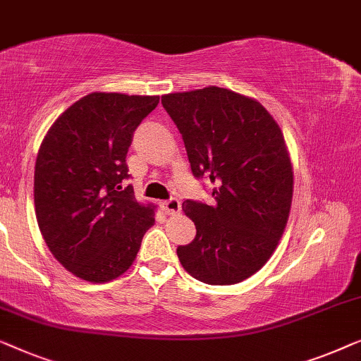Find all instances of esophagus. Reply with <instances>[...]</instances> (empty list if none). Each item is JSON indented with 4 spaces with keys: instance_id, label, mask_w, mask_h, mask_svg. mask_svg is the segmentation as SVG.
Returning a JSON list of instances; mask_svg holds the SVG:
<instances>
[{
    "instance_id": "1",
    "label": "esophagus",
    "mask_w": 361,
    "mask_h": 361,
    "mask_svg": "<svg viewBox=\"0 0 361 361\" xmlns=\"http://www.w3.org/2000/svg\"><path fill=\"white\" fill-rule=\"evenodd\" d=\"M164 209L166 214H178L181 209V204L176 197H170V200L164 201Z\"/></svg>"
}]
</instances>
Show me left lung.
Segmentation results:
<instances>
[{
    "mask_svg": "<svg viewBox=\"0 0 361 361\" xmlns=\"http://www.w3.org/2000/svg\"><path fill=\"white\" fill-rule=\"evenodd\" d=\"M185 142L191 171L216 204L186 200L196 237L176 248L185 270L207 284H235L268 262L286 227L293 166L283 132L258 103L231 90L161 96Z\"/></svg>",
    "mask_w": 361,
    "mask_h": 361,
    "instance_id": "1",
    "label": "left lung"
}]
</instances>
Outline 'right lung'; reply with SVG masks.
<instances>
[{
  "mask_svg": "<svg viewBox=\"0 0 361 361\" xmlns=\"http://www.w3.org/2000/svg\"><path fill=\"white\" fill-rule=\"evenodd\" d=\"M159 96L91 93L59 116L40 144L34 171L39 229L52 255L75 276L114 280L135 260L155 206L140 204L126 155Z\"/></svg>",
  "mask_w": 361,
  "mask_h": 361,
  "instance_id": "obj_1",
  "label": "right lung"
}]
</instances>
